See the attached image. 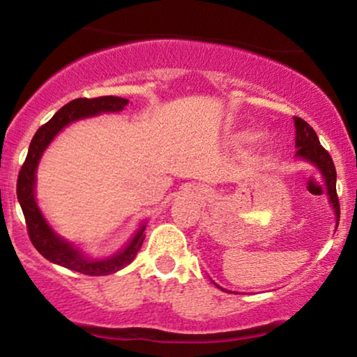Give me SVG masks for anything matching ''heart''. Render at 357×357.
Segmentation results:
<instances>
[{"label": "heart", "mask_w": 357, "mask_h": 357, "mask_svg": "<svg viewBox=\"0 0 357 357\" xmlns=\"http://www.w3.org/2000/svg\"><path fill=\"white\" fill-rule=\"evenodd\" d=\"M245 137H246V139H255V134H246Z\"/></svg>", "instance_id": "obj_1"}]
</instances>
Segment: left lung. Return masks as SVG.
<instances>
[{
	"label": "left lung",
	"instance_id": "1",
	"mask_svg": "<svg viewBox=\"0 0 357 357\" xmlns=\"http://www.w3.org/2000/svg\"><path fill=\"white\" fill-rule=\"evenodd\" d=\"M294 129H296V147H298L296 157H300L306 162H311V164L321 172V175H323V180L328 188L329 204L333 205L334 213H336V223H340V200H337V193H336V167H334L333 158L329 155L326 149L319 144L318 135H316L313 127L307 124L306 121H303L301 117H294ZM223 291H225V289H223Z\"/></svg>",
	"mask_w": 357,
	"mask_h": 357
}]
</instances>
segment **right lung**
<instances>
[{
  "label": "right lung",
  "mask_w": 357,
  "mask_h": 357,
  "mask_svg": "<svg viewBox=\"0 0 357 357\" xmlns=\"http://www.w3.org/2000/svg\"><path fill=\"white\" fill-rule=\"evenodd\" d=\"M127 104H129V100L124 98H116V96H100V98L94 99L81 98L66 104L64 107H61L59 111L46 122V124L39 127L36 134H34V137L29 144L28 155H26L24 164L21 167L20 175H17L16 193L17 200H20L21 210H23L24 213L31 243L34 245V248H36L46 259L56 263V265L69 268V270L73 271L82 273V275H111V273H116L129 265L144 243L145 225L140 227L137 233L134 235V238L127 243L126 248L114 255V257H109L105 259H91L84 257L77 248H74L73 245H69L68 241H64L61 236H57L56 233L52 231V228L47 225V222L44 220L41 210L38 208L36 199H34L36 169L43 152L46 151V147L51 144V140L54 139L66 126L71 124L74 121H79V119L98 116V114L102 112H119L122 111Z\"/></svg>",
  "instance_id": "right-lung-1"
}]
</instances>
